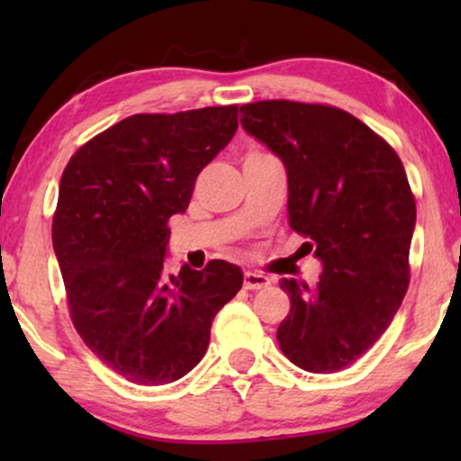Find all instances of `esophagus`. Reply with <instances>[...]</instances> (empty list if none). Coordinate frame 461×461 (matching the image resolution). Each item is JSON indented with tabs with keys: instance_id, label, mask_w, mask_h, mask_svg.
I'll use <instances>...</instances> for the list:
<instances>
[{
	"instance_id": "esophagus-1",
	"label": "esophagus",
	"mask_w": 461,
	"mask_h": 461,
	"mask_svg": "<svg viewBox=\"0 0 461 461\" xmlns=\"http://www.w3.org/2000/svg\"><path fill=\"white\" fill-rule=\"evenodd\" d=\"M270 285V279L268 276H264L260 273H251V270H248V273L243 275V287L245 289H262V287H268Z\"/></svg>"
}]
</instances>
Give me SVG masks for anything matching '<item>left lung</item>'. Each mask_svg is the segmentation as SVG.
<instances>
[{
  "label": "left lung",
  "mask_w": 461,
  "mask_h": 461,
  "mask_svg": "<svg viewBox=\"0 0 461 461\" xmlns=\"http://www.w3.org/2000/svg\"><path fill=\"white\" fill-rule=\"evenodd\" d=\"M241 125L287 172L289 226L323 264L317 285L281 279L292 308L276 330L289 361L336 374L393 323L409 285L415 199L386 140L336 106L262 100Z\"/></svg>",
  "instance_id": "1"
}]
</instances>
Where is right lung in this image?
<instances>
[{"instance_id": "right-lung-1", "label": "right lung", "mask_w": 461, "mask_h": 461, "mask_svg": "<svg viewBox=\"0 0 461 461\" xmlns=\"http://www.w3.org/2000/svg\"><path fill=\"white\" fill-rule=\"evenodd\" d=\"M237 106L131 115L67 163L52 222L77 333L106 367L140 386L180 380L210 344L212 321L243 285L235 264L167 275L169 229L201 169L232 140Z\"/></svg>"}]
</instances>
